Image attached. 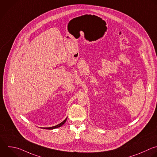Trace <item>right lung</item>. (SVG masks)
<instances>
[{
    "mask_svg": "<svg viewBox=\"0 0 157 157\" xmlns=\"http://www.w3.org/2000/svg\"><path fill=\"white\" fill-rule=\"evenodd\" d=\"M67 120V118H66V119H65V120H63L62 123H60V124H57V125H56V126H54L48 127V128H44V129H56V128H58L62 126V125H63L64 123L66 122Z\"/></svg>",
    "mask_w": 157,
    "mask_h": 157,
    "instance_id": "obj_1",
    "label": "right lung"
}]
</instances>
